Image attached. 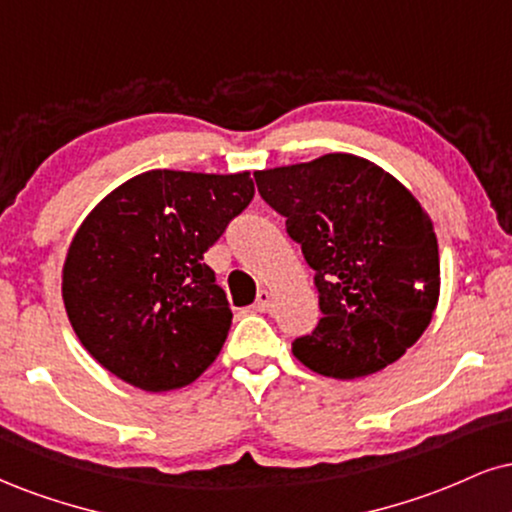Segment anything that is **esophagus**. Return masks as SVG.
<instances>
[{
    "mask_svg": "<svg viewBox=\"0 0 512 512\" xmlns=\"http://www.w3.org/2000/svg\"><path fill=\"white\" fill-rule=\"evenodd\" d=\"M272 307V293L269 291H260L255 300V312H267Z\"/></svg>",
    "mask_w": 512,
    "mask_h": 512,
    "instance_id": "34e87169",
    "label": "esophagus"
}]
</instances>
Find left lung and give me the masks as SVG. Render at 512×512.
<instances>
[{"mask_svg":"<svg viewBox=\"0 0 512 512\" xmlns=\"http://www.w3.org/2000/svg\"><path fill=\"white\" fill-rule=\"evenodd\" d=\"M255 181L315 269L324 317L293 355L334 379L396 362L432 322L441 288L434 224L415 195L346 152L255 171Z\"/></svg>","mask_w":512,"mask_h":512,"instance_id":"8db88e82","label":"left lung"}]
</instances>
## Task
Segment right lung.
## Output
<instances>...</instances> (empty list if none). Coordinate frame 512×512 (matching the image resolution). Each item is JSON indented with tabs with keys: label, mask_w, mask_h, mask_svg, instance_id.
Instances as JSON below:
<instances>
[{
	"label": "right lung",
	"mask_w": 512,
	"mask_h": 512,
	"mask_svg": "<svg viewBox=\"0 0 512 512\" xmlns=\"http://www.w3.org/2000/svg\"><path fill=\"white\" fill-rule=\"evenodd\" d=\"M255 195L250 171L155 169L112 190L66 252V315L104 369L150 393L193 384L217 360L231 307L205 264Z\"/></svg>",
	"instance_id": "add662e5"
}]
</instances>
